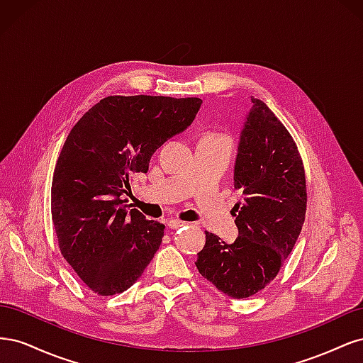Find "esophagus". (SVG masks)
Returning <instances> with one entry per match:
<instances>
[{
	"label": "esophagus",
	"mask_w": 363,
	"mask_h": 363,
	"mask_svg": "<svg viewBox=\"0 0 363 363\" xmlns=\"http://www.w3.org/2000/svg\"><path fill=\"white\" fill-rule=\"evenodd\" d=\"M186 223L184 221H180V219H174V218H171L169 221H168V227L169 228H180V227H183Z\"/></svg>",
	"instance_id": "esophagus-1"
}]
</instances>
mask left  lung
Returning a JSON list of instances; mask_svg holds the SVG:
<instances>
[{"mask_svg":"<svg viewBox=\"0 0 363 363\" xmlns=\"http://www.w3.org/2000/svg\"><path fill=\"white\" fill-rule=\"evenodd\" d=\"M251 103L235 164V189L244 194L235 206L239 236L225 244L206 232L195 262L204 279L233 298H248L276 279L298 239L307 204L295 140L265 103Z\"/></svg>","mask_w":363,"mask_h":363,"instance_id":"8db88e82","label":"left lung"}]
</instances>
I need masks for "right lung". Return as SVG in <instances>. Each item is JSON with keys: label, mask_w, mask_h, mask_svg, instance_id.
Listing matches in <instances>:
<instances>
[{"label": "right lung", "mask_w": 363, "mask_h": 363, "mask_svg": "<svg viewBox=\"0 0 363 363\" xmlns=\"http://www.w3.org/2000/svg\"><path fill=\"white\" fill-rule=\"evenodd\" d=\"M200 98L112 95L92 106L65 140L54 168L51 215L63 257L98 295L133 284L160 247L164 225L121 200L130 175L188 128Z\"/></svg>", "instance_id": "1"}]
</instances>
